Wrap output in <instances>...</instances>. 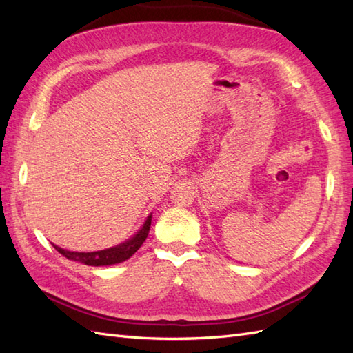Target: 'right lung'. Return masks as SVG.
Listing matches in <instances>:
<instances>
[{"mask_svg": "<svg viewBox=\"0 0 353 353\" xmlns=\"http://www.w3.org/2000/svg\"><path fill=\"white\" fill-rule=\"evenodd\" d=\"M150 224H152V215H148V219L145 220L144 226L141 228V230L132 239H129V241H125V243L119 244L117 247H112V249H108V250L91 252V253H79V252L63 250L57 245H54V249L61 254H63L66 259L83 262V264H86V265L99 267V265L118 264V262H123L125 259H129L132 254L142 245V243L145 241V238H147L148 232H150Z\"/></svg>", "mask_w": 353, "mask_h": 353, "instance_id": "right-lung-1", "label": "right lung"}]
</instances>
